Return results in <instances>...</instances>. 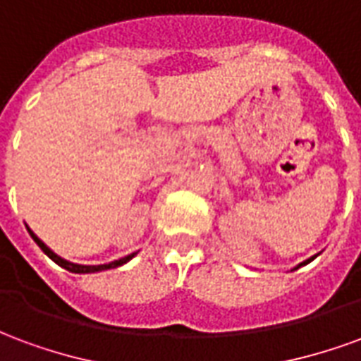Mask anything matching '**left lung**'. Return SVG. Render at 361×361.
Masks as SVG:
<instances>
[{
    "instance_id": "1",
    "label": "left lung",
    "mask_w": 361,
    "mask_h": 361,
    "mask_svg": "<svg viewBox=\"0 0 361 361\" xmlns=\"http://www.w3.org/2000/svg\"><path fill=\"white\" fill-rule=\"evenodd\" d=\"M315 257H317V255H315ZM315 257H311V259H307V261H303L302 265H307V263H311V261H313V259H315ZM302 265H298V267H295V269H300V267H302Z\"/></svg>"
}]
</instances>
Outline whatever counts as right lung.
<instances>
[{
  "instance_id": "add662e5",
  "label": "right lung",
  "mask_w": 361,
  "mask_h": 361,
  "mask_svg": "<svg viewBox=\"0 0 361 361\" xmlns=\"http://www.w3.org/2000/svg\"><path fill=\"white\" fill-rule=\"evenodd\" d=\"M28 230V234H30V238L35 240L36 243H38V247L48 255V257L54 261V263H58L59 267H63V269H67L69 272H79V274H87V272H100V271H108V269H116V267H121V265H126L127 261H131V259L135 257V253H131V255H127V257H121L118 259V261H111V263H108V265H77V263H71V261H66L63 257H59V255H56L54 251L46 245V243L38 238V235L30 230V228L27 226Z\"/></svg>"
}]
</instances>
